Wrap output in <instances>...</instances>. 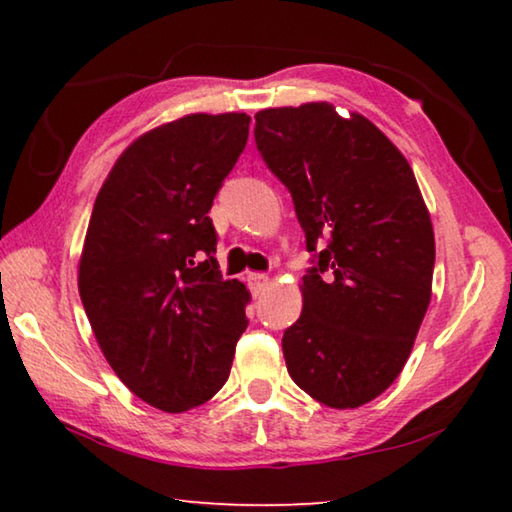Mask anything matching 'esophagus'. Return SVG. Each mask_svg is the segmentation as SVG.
Segmentation results:
<instances>
[{"instance_id":"34e87169","label":"esophagus","mask_w":512,"mask_h":512,"mask_svg":"<svg viewBox=\"0 0 512 512\" xmlns=\"http://www.w3.org/2000/svg\"><path fill=\"white\" fill-rule=\"evenodd\" d=\"M248 282H250V291L259 296L266 287H268V275L264 273H248Z\"/></svg>"}]
</instances>
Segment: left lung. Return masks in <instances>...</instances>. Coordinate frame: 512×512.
I'll use <instances>...</instances> for the list:
<instances>
[{"mask_svg":"<svg viewBox=\"0 0 512 512\" xmlns=\"http://www.w3.org/2000/svg\"><path fill=\"white\" fill-rule=\"evenodd\" d=\"M266 167L289 189L314 266L282 336L291 379L320 404L357 409L400 375L431 300L436 241L397 146L332 103L255 115Z\"/></svg>","mask_w":512,"mask_h":512,"instance_id":"left-lung-1","label":"left lung"}]
</instances>
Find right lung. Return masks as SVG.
<instances>
[{
	"instance_id": "obj_1",
	"label": "right lung",
	"mask_w": 512,
	"mask_h": 512,
	"mask_svg": "<svg viewBox=\"0 0 512 512\" xmlns=\"http://www.w3.org/2000/svg\"><path fill=\"white\" fill-rule=\"evenodd\" d=\"M250 117L187 115L128 146L94 201L79 262L85 314L110 368L146 404L180 413L228 381L250 293L223 280L207 212Z\"/></svg>"
}]
</instances>
